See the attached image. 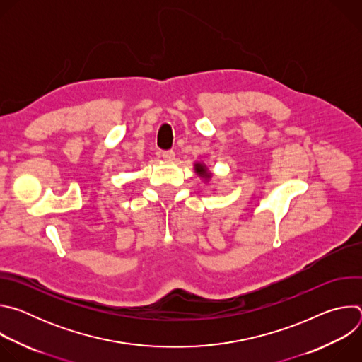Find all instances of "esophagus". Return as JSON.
<instances>
[{
	"label": "esophagus",
	"mask_w": 362,
	"mask_h": 362,
	"mask_svg": "<svg viewBox=\"0 0 362 362\" xmlns=\"http://www.w3.org/2000/svg\"><path fill=\"white\" fill-rule=\"evenodd\" d=\"M162 158L166 162H172V160H175V151L173 150H165V151H162Z\"/></svg>",
	"instance_id": "esophagus-1"
}]
</instances>
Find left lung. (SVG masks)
Segmentation results:
<instances>
[{"label": "left lung", "mask_w": 362, "mask_h": 362, "mask_svg": "<svg viewBox=\"0 0 362 362\" xmlns=\"http://www.w3.org/2000/svg\"><path fill=\"white\" fill-rule=\"evenodd\" d=\"M194 172H196L200 177H203L204 180H209V179L212 177V173L208 172V168H206V166L202 165V163H194Z\"/></svg>", "instance_id": "obj_1"}]
</instances>
